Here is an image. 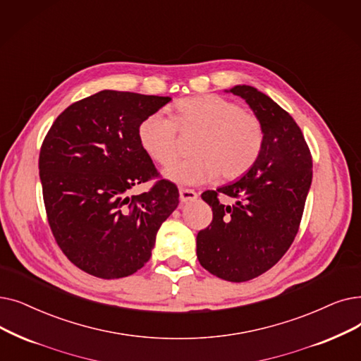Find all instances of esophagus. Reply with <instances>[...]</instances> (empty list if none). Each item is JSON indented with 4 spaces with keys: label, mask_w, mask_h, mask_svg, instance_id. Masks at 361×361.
<instances>
[{
    "label": "esophagus",
    "mask_w": 361,
    "mask_h": 361,
    "mask_svg": "<svg viewBox=\"0 0 361 361\" xmlns=\"http://www.w3.org/2000/svg\"><path fill=\"white\" fill-rule=\"evenodd\" d=\"M197 199V193L192 189H180V200L183 203L185 202H193Z\"/></svg>",
    "instance_id": "1"
}]
</instances>
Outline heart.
<instances>
[{
  "instance_id": "1",
  "label": "heart",
  "mask_w": 361,
  "mask_h": 361,
  "mask_svg": "<svg viewBox=\"0 0 361 361\" xmlns=\"http://www.w3.org/2000/svg\"><path fill=\"white\" fill-rule=\"evenodd\" d=\"M178 131L197 133L189 159L165 169V177L177 184L197 185L221 174L224 180L243 176L264 146V127L250 112L218 94H202L176 103V116L164 111L147 115L138 125L137 137L152 161L169 165L180 152Z\"/></svg>"
}]
</instances>
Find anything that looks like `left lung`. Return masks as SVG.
Listing matches in <instances>:
<instances>
[{"label":"left lung","mask_w":361,"mask_h":361,"mask_svg":"<svg viewBox=\"0 0 361 361\" xmlns=\"http://www.w3.org/2000/svg\"><path fill=\"white\" fill-rule=\"evenodd\" d=\"M227 92L242 97L264 127L257 162L238 181L202 193L212 223L200 230V265L228 281H246L270 270L292 245L312 180V159L301 128L274 100L250 85ZM218 194L235 199L231 206Z\"/></svg>","instance_id":"left-lung-1"}]
</instances>
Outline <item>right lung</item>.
<instances>
[{"instance_id":"right-lung-1","label":"right lung","mask_w":361,"mask_h":361,"mask_svg":"<svg viewBox=\"0 0 361 361\" xmlns=\"http://www.w3.org/2000/svg\"><path fill=\"white\" fill-rule=\"evenodd\" d=\"M169 102L103 90L65 109L44 138L39 178L49 224L69 261L91 276L119 279L142 269L178 207V189L166 180L128 195L158 177L137 130Z\"/></svg>"}]
</instances>
